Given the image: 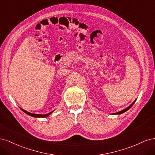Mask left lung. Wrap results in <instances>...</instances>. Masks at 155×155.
I'll return each mask as SVG.
<instances>
[{"mask_svg":"<svg viewBox=\"0 0 155 155\" xmlns=\"http://www.w3.org/2000/svg\"><path fill=\"white\" fill-rule=\"evenodd\" d=\"M136 101V100L132 103V104H131L129 107H127V108H125V109H123L122 110H120V111H119V112H116V113H113V114H122V113H124V112H126L127 110H128L129 109H130L131 107H132V106L133 105V104H134V102Z\"/></svg>","mask_w":155,"mask_h":155,"instance_id":"left-lung-1","label":"left lung"}]
</instances>
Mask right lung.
I'll use <instances>...</instances> for the list:
<instances>
[{
  "label": "right lung",
  "mask_w": 155,
  "mask_h": 155,
  "mask_svg": "<svg viewBox=\"0 0 155 155\" xmlns=\"http://www.w3.org/2000/svg\"><path fill=\"white\" fill-rule=\"evenodd\" d=\"M20 109H21L23 112H24L25 113H26V114L29 115V116H32V117H34V118H46V117H48L49 115H50V114L54 112V110H53V111L50 112V113H48V114H33V113H31V112H28V111H26V110H24V109H22V108H21V107H20Z\"/></svg>",
  "instance_id": "right-lung-1"
}]
</instances>
